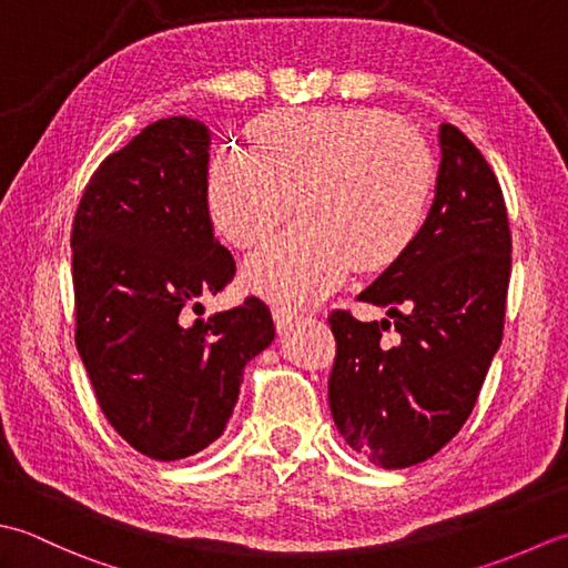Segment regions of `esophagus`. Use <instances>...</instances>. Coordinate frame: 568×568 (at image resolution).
<instances>
[{
	"label": "esophagus",
	"instance_id": "obj_1",
	"mask_svg": "<svg viewBox=\"0 0 568 568\" xmlns=\"http://www.w3.org/2000/svg\"><path fill=\"white\" fill-rule=\"evenodd\" d=\"M272 316H274V326H276V331H288L294 326V321L296 318H301V314L296 308H292V306H276L274 311H272Z\"/></svg>",
	"mask_w": 568,
	"mask_h": 568
}]
</instances>
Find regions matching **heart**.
Segmentation results:
<instances>
[{"instance_id": "heart-1", "label": "heart", "mask_w": 568, "mask_h": 568, "mask_svg": "<svg viewBox=\"0 0 568 568\" xmlns=\"http://www.w3.org/2000/svg\"><path fill=\"white\" fill-rule=\"evenodd\" d=\"M250 152L207 161L205 205L230 245L254 247L294 207L304 217L245 264V282L284 304L331 294L348 272H382L426 225L436 186L429 142L369 108L276 110L247 130Z\"/></svg>"}]
</instances>
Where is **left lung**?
<instances>
[{
    "instance_id": "left-lung-1",
    "label": "left lung",
    "mask_w": 568,
    "mask_h": 568,
    "mask_svg": "<svg viewBox=\"0 0 568 568\" xmlns=\"http://www.w3.org/2000/svg\"><path fill=\"white\" fill-rule=\"evenodd\" d=\"M438 142L436 199L419 240L361 294L389 318L328 316L333 422L379 468L416 466L460 432L503 343L513 267L503 189L458 126L442 124Z\"/></svg>"
}]
</instances>
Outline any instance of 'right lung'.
Returning <instances> with one entry per match:
<instances>
[{"instance_id": "obj_1", "label": "right lung", "mask_w": 568, "mask_h": 568, "mask_svg": "<svg viewBox=\"0 0 568 568\" xmlns=\"http://www.w3.org/2000/svg\"><path fill=\"white\" fill-rule=\"evenodd\" d=\"M205 124L144 126L92 173L71 230L75 345L102 414L154 460H181L225 432L242 373L274 341L267 304L186 323L223 292L235 260L205 205Z\"/></svg>"}]
</instances>
